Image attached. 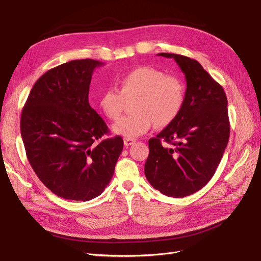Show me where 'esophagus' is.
I'll use <instances>...</instances> for the list:
<instances>
[{
    "label": "esophagus",
    "instance_id": "obj_1",
    "mask_svg": "<svg viewBox=\"0 0 261 261\" xmlns=\"http://www.w3.org/2000/svg\"><path fill=\"white\" fill-rule=\"evenodd\" d=\"M135 142H136V140L132 139V138H125L124 139V145H125V147H129V145H133Z\"/></svg>",
    "mask_w": 261,
    "mask_h": 261
}]
</instances>
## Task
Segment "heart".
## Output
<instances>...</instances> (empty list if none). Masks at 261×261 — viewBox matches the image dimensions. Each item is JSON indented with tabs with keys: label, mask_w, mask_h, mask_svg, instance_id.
<instances>
[{
	"label": "heart",
	"mask_w": 261,
	"mask_h": 261,
	"mask_svg": "<svg viewBox=\"0 0 261 261\" xmlns=\"http://www.w3.org/2000/svg\"><path fill=\"white\" fill-rule=\"evenodd\" d=\"M121 92L108 88L101 94L98 106L105 116L118 120L124 109V97L139 95L134 114L122 118L112 130L126 138H137L148 133L156 124L164 127L179 116L185 100V87L174 76H167L159 68L141 66L133 69L120 80Z\"/></svg>",
	"instance_id": "obj_1"
}]
</instances>
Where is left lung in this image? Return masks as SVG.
<instances>
[{
    "label": "left lung",
    "instance_id": "1",
    "mask_svg": "<svg viewBox=\"0 0 261 261\" xmlns=\"http://www.w3.org/2000/svg\"><path fill=\"white\" fill-rule=\"evenodd\" d=\"M159 56L173 59L185 75V100L176 119L149 140L144 174L155 190L182 198L201 190L223 158L230 134L228 101L199 62L164 52Z\"/></svg>",
    "mask_w": 261,
    "mask_h": 261
}]
</instances>
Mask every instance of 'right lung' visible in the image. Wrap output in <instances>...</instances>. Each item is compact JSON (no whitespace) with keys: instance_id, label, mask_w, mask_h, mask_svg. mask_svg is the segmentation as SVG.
Returning <instances> with one entry per match:
<instances>
[{"instance_id":"1","label":"right lung","mask_w":261,"mask_h":261,"mask_svg":"<svg viewBox=\"0 0 261 261\" xmlns=\"http://www.w3.org/2000/svg\"><path fill=\"white\" fill-rule=\"evenodd\" d=\"M103 63L74 60L48 70L27 99L20 129L30 165L57 196L89 201L99 196L123 150L120 136L103 139L106 123L89 103L93 71Z\"/></svg>"}]
</instances>
